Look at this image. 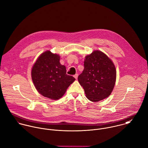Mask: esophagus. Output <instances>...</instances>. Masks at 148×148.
Here are the masks:
<instances>
[{
    "instance_id": "34e87169",
    "label": "esophagus",
    "mask_w": 148,
    "mask_h": 148,
    "mask_svg": "<svg viewBox=\"0 0 148 148\" xmlns=\"http://www.w3.org/2000/svg\"><path fill=\"white\" fill-rule=\"evenodd\" d=\"M78 74H75V75H74V77L77 79L78 78Z\"/></svg>"
}]
</instances>
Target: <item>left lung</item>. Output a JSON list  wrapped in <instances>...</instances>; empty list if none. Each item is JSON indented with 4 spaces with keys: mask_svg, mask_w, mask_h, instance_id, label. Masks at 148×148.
<instances>
[{
    "mask_svg": "<svg viewBox=\"0 0 148 148\" xmlns=\"http://www.w3.org/2000/svg\"><path fill=\"white\" fill-rule=\"evenodd\" d=\"M78 80L87 98L98 102L108 97L116 80V70L112 60L103 53L97 50L85 57L84 69Z\"/></svg>",
    "mask_w": 148,
    "mask_h": 148,
    "instance_id": "8db88e82",
    "label": "left lung"
}]
</instances>
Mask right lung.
Segmentation results:
<instances>
[{
  "label": "right lung",
  "instance_id": "obj_1",
  "mask_svg": "<svg viewBox=\"0 0 148 148\" xmlns=\"http://www.w3.org/2000/svg\"><path fill=\"white\" fill-rule=\"evenodd\" d=\"M59 60V55L46 51L38 57L31 70L32 80L37 91L54 100L60 98L75 80L66 74V67Z\"/></svg>",
  "mask_w": 148,
  "mask_h": 148
}]
</instances>
